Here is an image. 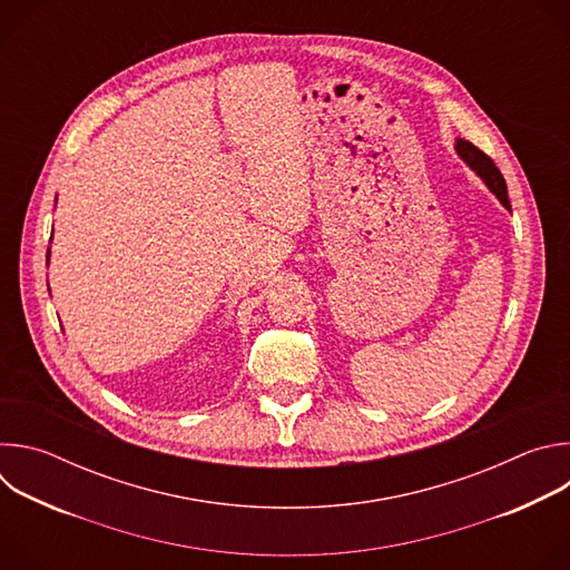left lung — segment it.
<instances>
[{"label":"left lung","mask_w":570,"mask_h":570,"mask_svg":"<svg viewBox=\"0 0 570 570\" xmlns=\"http://www.w3.org/2000/svg\"><path fill=\"white\" fill-rule=\"evenodd\" d=\"M455 150H458V155L462 157L464 165H466L471 171H475V176L487 185V189H490V191L503 203L505 209L512 212V205H510V198H508L505 178H503V174L499 171V167L494 165V159H492L490 155H487V153H482L478 146H473L471 141L460 139V137L455 139Z\"/></svg>","instance_id":"8db88e82"}]
</instances>
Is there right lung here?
Segmentation results:
<instances>
[{
    "label": "right lung",
    "instance_id": "obj_1",
    "mask_svg": "<svg viewBox=\"0 0 570 570\" xmlns=\"http://www.w3.org/2000/svg\"><path fill=\"white\" fill-rule=\"evenodd\" d=\"M47 259H49V253H47Z\"/></svg>",
    "mask_w": 570,
    "mask_h": 570
}]
</instances>
